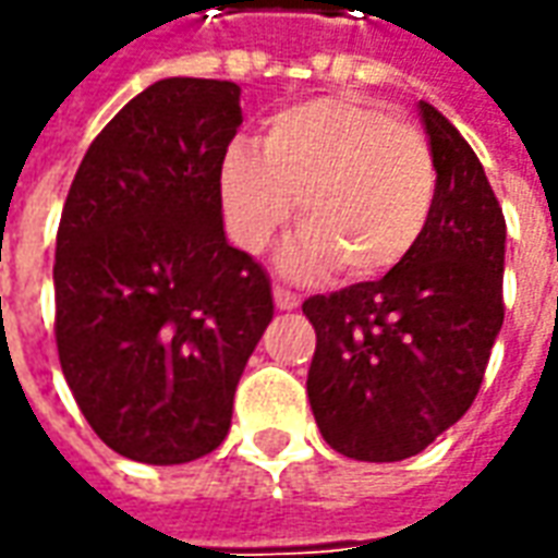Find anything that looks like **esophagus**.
<instances>
[{
	"instance_id": "obj_1",
	"label": "esophagus",
	"mask_w": 558,
	"mask_h": 558,
	"mask_svg": "<svg viewBox=\"0 0 558 558\" xmlns=\"http://www.w3.org/2000/svg\"><path fill=\"white\" fill-rule=\"evenodd\" d=\"M272 301L279 310H298L301 306V298L294 291H288L286 286H272Z\"/></svg>"
}]
</instances>
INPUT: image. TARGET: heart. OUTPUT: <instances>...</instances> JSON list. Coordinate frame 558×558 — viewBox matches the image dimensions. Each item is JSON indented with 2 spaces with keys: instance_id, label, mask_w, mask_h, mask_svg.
I'll list each match as a JSON object with an SVG mask.
<instances>
[{
  "instance_id": "1",
  "label": "heart",
  "mask_w": 558,
  "mask_h": 558,
  "mask_svg": "<svg viewBox=\"0 0 558 558\" xmlns=\"http://www.w3.org/2000/svg\"><path fill=\"white\" fill-rule=\"evenodd\" d=\"M437 172L416 126L352 96H322L272 114L264 155L230 145L218 197L233 242L264 252L298 203L301 233L282 255L294 276L337 270L367 282L395 270L425 236Z\"/></svg>"
}]
</instances>
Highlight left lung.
Returning <instances> with one entry per match:
<instances>
[{
  "label": "left lung",
  "instance_id": "8db88e82",
  "mask_svg": "<svg viewBox=\"0 0 558 558\" xmlns=\"http://www.w3.org/2000/svg\"><path fill=\"white\" fill-rule=\"evenodd\" d=\"M437 194L425 236L376 282L303 301L316 328L306 395L322 437L359 462H401L474 403L505 322V213L483 163L418 102Z\"/></svg>",
  "mask_w": 558,
  "mask_h": 558
}]
</instances>
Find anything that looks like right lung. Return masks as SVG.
<instances>
[{"instance_id": "right-lung-1", "label": "right lung", "mask_w": 558, "mask_h": 558, "mask_svg": "<svg viewBox=\"0 0 558 558\" xmlns=\"http://www.w3.org/2000/svg\"><path fill=\"white\" fill-rule=\"evenodd\" d=\"M240 124L233 81H155L90 142L60 215V367L96 437L133 462L221 447L272 318L270 276L221 218L218 169Z\"/></svg>"}]
</instances>
